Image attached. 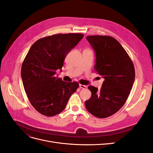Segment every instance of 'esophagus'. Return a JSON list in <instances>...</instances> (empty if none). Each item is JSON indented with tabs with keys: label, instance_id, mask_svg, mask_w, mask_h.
<instances>
[{
	"label": "esophagus",
	"instance_id": "1",
	"mask_svg": "<svg viewBox=\"0 0 153 153\" xmlns=\"http://www.w3.org/2000/svg\"><path fill=\"white\" fill-rule=\"evenodd\" d=\"M79 87L80 88V89H86L87 88V86H85V85H82V84H80L79 85Z\"/></svg>",
	"mask_w": 153,
	"mask_h": 153
}]
</instances>
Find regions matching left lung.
<instances>
[{"label":"left lung","instance_id":"1","mask_svg":"<svg viewBox=\"0 0 153 153\" xmlns=\"http://www.w3.org/2000/svg\"><path fill=\"white\" fill-rule=\"evenodd\" d=\"M95 51V71L104 81L100 89L88 87L91 97L85 101L88 112L98 118L116 113L126 102L135 80L133 63L118 41L108 36H89Z\"/></svg>","mask_w":153,"mask_h":153}]
</instances>
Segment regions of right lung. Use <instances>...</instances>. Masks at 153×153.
<instances>
[{
  "instance_id": "right-lung-1",
  "label": "right lung",
  "mask_w": 153,
  "mask_h": 153,
  "mask_svg": "<svg viewBox=\"0 0 153 153\" xmlns=\"http://www.w3.org/2000/svg\"><path fill=\"white\" fill-rule=\"evenodd\" d=\"M83 37L76 33L54 34L36 41L29 49L21 75L27 98L39 113L48 117L61 113L79 87L76 82H64L55 75Z\"/></svg>"
}]
</instances>
